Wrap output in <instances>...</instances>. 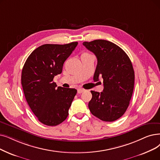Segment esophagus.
<instances>
[{
  "instance_id": "1",
  "label": "esophagus",
  "mask_w": 160,
  "mask_h": 160,
  "mask_svg": "<svg viewBox=\"0 0 160 160\" xmlns=\"http://www.w3.org/2000/svg\"><path fill=\"white\" fill-rule=\"evenodd\" d=\"M84 91H85V89H83V88H78V93H82V92H84Z\"/></svg>"
}]
</instances>
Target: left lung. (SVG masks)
Wrapping results in <instances>:
<instances>
[{"label": "left lung", "mask_w": 160, "mask_h": 160, "mask_svg": "<svg viewBox=\"0 0 160 160\" xmlns=\"http://www.w3.org/2000/svg\"><path fill=\"white\" fill-rule=\"evenodd\" d=\"M87 49L97 59L95 82L103 79V91H91L90 112L105 122H113L123 115L133 94L135 73L128 55L121 48L105 40L84 42Z\"/></svg>", "instance_id": "obj_1"}]
</instances>
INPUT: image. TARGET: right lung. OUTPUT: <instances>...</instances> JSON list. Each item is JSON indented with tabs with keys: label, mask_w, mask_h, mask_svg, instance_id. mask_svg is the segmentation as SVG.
I'll return each mask as SVG.
<instances>
[{
	"label": "right lung",
	"mask_w": 160,
	"mask_h": 160,
	"mask_svg": "<svg viewBox=\"0 0 160 160\" xmlns=\"http://www.w3.org/2000/svg\"><path fill=\"white\" fill-rule=\"evenodd\" d=\"M77 45V42L42 45L30 54L23 67L22 84L26 101L38 120L46 126H58L66 120L77 93L74 88H57L53 82Z\"/></svg>",
	"instance_id": "obj_1"
}]
</instances>
